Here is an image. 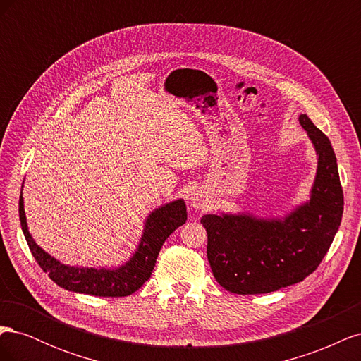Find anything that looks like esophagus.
I'll list each match as a JSON object with an SVG mask.
<instances>
[{
    "label": "esophagus",
    "mask_w": 361,
    "mask_h": 361,
    "mask_svg": "<svg viewBox=\"0 0 361 361\" xmlns=\"http://www.w3.org/2000/svg\"><path fill=\"white\" fill-rule=\"evenodd\" d=\"M204 203H206V200H204V197H203L202 194L194 192V194L191 195V204L195 207V209H203Z\"/></svg>",
    "instance_id": "34e87169"
}]
</instances>
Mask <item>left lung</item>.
Listing matches in <instances>:
<instances>
[{"label":"left lung","instance_id":"1","mask_svg":"<svg viewBox=\"0 0 361 361\" xmlns=\"http://www.w3.org/2000/svg\"><path fill=\"white\" fill-rule=\"evenodd\" d=\"M318 155L310 200L283 218L207 214V260L215 280L233 293H269L302 281L319 267L343 214V191L329 137L300 116Z\"/></svg>","mask_w":361,"mask_h":361}]
</instances>
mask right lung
Here are the masks:
<instances>
[{
    "instance_id": "right-lung-1",
    "label": "right lung",
    "mask_w": 361,
    "mask_h": 361,
    "mask_svg": "<svg viewBox=\"0 0 361 361\" xmlns=\"http://www.w3.org/2000/svg\"><path fill=\"white\" fill-rule=\"evenodd\" d=\"M19 220L32 256L52 281L66 290L94 297H128L150 279L159 250L166 239L187 221V206L182 199L164 204L152 212L145 223L138 248L126 264L118 268H80L60 264L31 238L24 211L23 192L19 197Z\"/></svg>"
}]
</instances>
